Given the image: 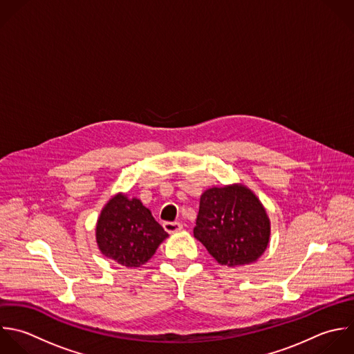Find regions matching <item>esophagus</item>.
Returning a JSON list of instances; mask_svg holds the SVG:
<instances>
[{"mask_svg":"<svg viewBox=\"0 0 354 354\" xmlns=\"http://www.w3.org/2000/svg\"><path fill=\"white\" fill-rule=\"evenodd\" d=\"M164 229L168 233H176L179 230H182V223L180 222H164Z\"/></svg>","mask_w":354,"mask_h":354,"instance_id":"34e87169","label":"esophagus"}]
</instances>
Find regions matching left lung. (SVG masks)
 Here are the masks:
<instances>
[{"label": "left lung", "instance_id": "1", "mask_svg": "<svg viewBox=\"0 0 354 354\" xmlns=\"http://www.w3.org/2000/svg\"><path fill=\"white\" fill-rule=\"evenodd\" d=\"M194 237L225 266L255 262L268 248L270 221L259 198L243 185L203 193Z\"/></svg>", "mask_w": 354, "mask_h": 354}]
</instances>
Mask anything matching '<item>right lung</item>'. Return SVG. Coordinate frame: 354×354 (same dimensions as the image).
<instances>
[{
	"mask_svg": "<svg viewBox=\"0 0 354 354\" xmlns=\"http://www.w3.org/2000/svg\"><path fill=\"white\" fill-rule=\"evenodd\" d=\"M167 237L150 209L122 193L109 200L96 225L100 252L127 268L145 265Z\"/></svg>",
	"mask_w": 354,
	"mask_h": 354,
	"instance_id": "right-lung-1",
	"label": "right lung"
}]
</instances>
